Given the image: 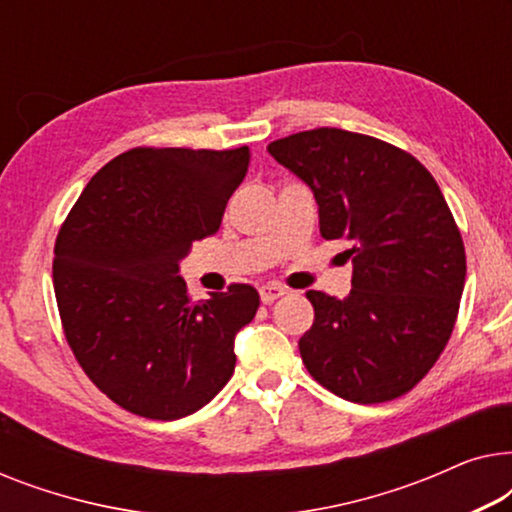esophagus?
I'll return each mask as SVG.
<instances>
[{
  "instance_id": "esophagus-1",
  "label": "esophagus",
  "mask_w": 512,
  "mask_h": 512,
  "mask_svg": "<svg viewBox=\"0 0 512 512\" xmlns=\"http://www.w3.org/2000/svg\"><path fill=\"white\" fill-rule=\"evenodd\" d=\"M258 293H261L263 303L270 305V303H275L277 298H282L286 289H284V286H279V284H263L261 289H258Z\"/></svg>"
}]
</instances>
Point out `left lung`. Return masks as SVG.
<instances>
[{"label":"left lung","instance_id":"left-lung-1","mask_svg":"<svg viewBox=\"0 0 512 512\" xmlns=\"http://www.w3.org/2000/svg\"><path fill=\"white\" fill-rule=\"evenodd\" d=\"M270 156L305 181L324 240H345L352 291H307L305 368L352 403L403 396L450 340L466 282L457 223L431 172L396 146L340 128L277 139Z\"/></svg>","mask_w":512,"mask_h":512}]
</instances>
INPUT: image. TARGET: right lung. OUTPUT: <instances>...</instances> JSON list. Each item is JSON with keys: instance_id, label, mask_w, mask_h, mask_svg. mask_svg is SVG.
<instances>
[{"instance_id": "add662e5", "label": "right lung", "mask_w": 512, "mask_h": 512, "mask_svg": "<svg viewBox=\"0 0 512 512\" xmlns=\"http://www.w3.org/2000/svg\"><path fill=\"white\" fill-rule=\"evenodd\" d=\"M247 165V146L125 151L62 223L53 286L67 342L97 389L135 415H193L233 375L258 291L233 284L191 303L179 263L219 230Z\"/></svg>"}]
</instances>
